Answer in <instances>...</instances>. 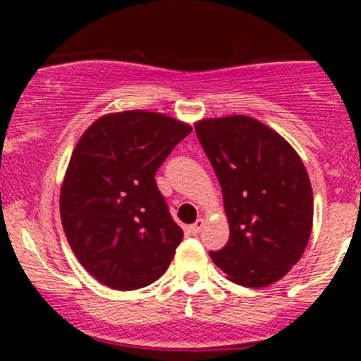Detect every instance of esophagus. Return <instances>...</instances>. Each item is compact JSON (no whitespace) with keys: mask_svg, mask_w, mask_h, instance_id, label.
Listing matches in <instances>:
<instances>
[{"mask_svg":"<svg viewBox=\"0 0 361 361\" xmlns=\"http://www.w3.org/2000/svg\"><path fill=\"white\" fill-rule=\"evenodd\" d=\"M204 224H205L204 219H198L197 222L192 224V226H190V231H192V234H193V235L200 234L202 229H204Z\"/></svg>","mask_w":361,"mask_h":361,"instance_id":"34e87169","label":"esophagus"}]
</instances>
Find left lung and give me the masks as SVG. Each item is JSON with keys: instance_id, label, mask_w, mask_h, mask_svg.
I'll return each mask as SVG.
<instances>
[{"instance_id": "obj_1", "label": "left lung", "mask_w": 361, "mask_h": 361, "mask_svg": "<svg viewBox=\"0 0 361 361\" xmlns=\"http://www.w3.org/2000/svg\"><path fill=\"white\" fill-rule=\"evenodd\" d=\"M195 132L221 183L231 229L210 258L234 283H275L302 258L312 231V186L300 156L246 115L200 120Z\"/></svg>"}]
</instances>
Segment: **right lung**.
I'll return each mask as SVG.
<instances>
[{
  "mask_svg": "<svg viewBox=\"0 0 361 361\" xmlns=\"http://www.w3.org/2000/svg\"><path fill=\"white\" fill-rule=\"evenodd\" d=\"M192 132L146 110L103 115L74 147L61 188V221L76 258L114 290L147 287L168 270L183 231L156 171Z\"/></svg>",
  "mask_w": 361,
  "mask_h": 361,
  "instance_id": "1",
  "label": "right lung"
}]
</instances>
